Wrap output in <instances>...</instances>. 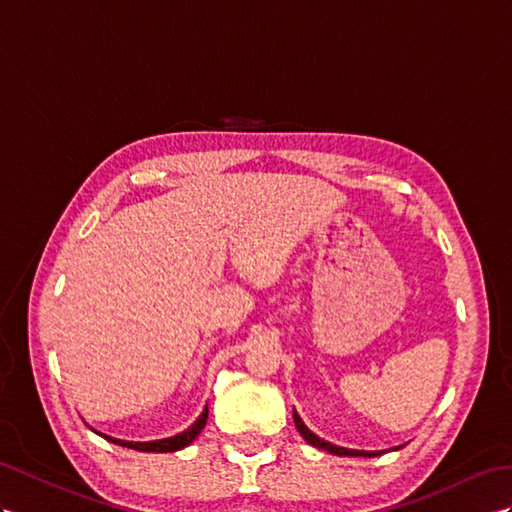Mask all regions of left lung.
<instances>
[{
    "label": "left lung",
    "mask_w": 512,
    "mask_h": 512,
    "mask_svg": "<svg viewBox=\"0 0 512 512\" xmlns=\"http://www.w3.org/2000/svg\"><path fill=\"white\" fill-rule=\"evenodd\" d=\"M294 424H296V428L300 432V437H303L307 443L316 445V448L326 450L329 454H337V456H368V458H372V456H378V454L385 452V450H376V452H372V450H350V448H342V445H335L331 441H324V439H320L316 435V432H311L305 426V422H303V419H300L296 409H294ZM400 448H402V445H396V448H391V450H400Z\"/></svg>",
    "instance_id": "8db88e82"
}]
</instances>
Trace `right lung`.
I'll return each mask as SVG.
<instances>
[{"instance_id": "right-lung-1", "label": "right lung", "mask_w": 512, "mask_h": 512, "mask_svg": "<svg viewBox=\"0 0 512 512\" xmlns=\"http://www.w3.org/2000/svg\"><path fill=\"white\" fill-rule=\"evenodd\" d=\"M207 413L209 411H207V404H205L201 415L196 417V422L190 428L177 432V435H173V437L155 439V441H125V439H116V437H110V435H103V432H97L95 428L93 430L97 432V435H101L103 439H108V441H112L116 445H123V448H129V450H138V452H177V450L186 448V445H190L196 437L201 435V430L207 424Z\"/></svg>"}]
</instances>
